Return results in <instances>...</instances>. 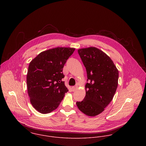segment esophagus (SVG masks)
Listing matches in <instances>:
<instances>
[{
	"label": "esophagus",
	"mask_w": 146,
	"mask_h": 146,
	"mask_svg": "<svg viewBox=\"0 0 146 146\" xmlns=\"http://www.w3.org/2000/svg\"><path fill=\"white\" fill-rule=\"evenodd\" d=\"M78 89V86H72V88H71V89H72V90L73 91V92H74V91H75L76 89Z\"/></svg>",
	"instance_id": "34e87169"
}]
</instances>
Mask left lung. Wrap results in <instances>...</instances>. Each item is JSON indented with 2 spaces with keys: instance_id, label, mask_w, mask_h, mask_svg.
I'll return each mask as SVG.
<instances>
[{
  "instance_id": "8db88e82",
  "label": "left lung",
  "mask_w": 146,
  "mask_h": 146,
  "mask_svg": "<svg viewBox=\"0 0 146 146\" xmlns=\"http://www.w3.org/2000/svg\"><path fill=\"white\" fill-rule=\"evenodd\" d=\"M86 70L85 97L77 102L86 115L95 116L104 110L112 100L118 85L119 71L110 57L100 49L90 46L78 49Z\"/></svg>"
}]
</instances>
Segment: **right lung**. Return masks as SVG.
<instances>
[{
    "label": "right lung",
    "instance_id": "1",
    "mask_svg": "<svg viewBox=\"0 0 146 146\" xmlns=\"http://www.w3.org/2000/svg\"><path fill=\"white\" fill-rule=\"evenodd\" d=\"M75 48L57 47L40 53L29 64L26 82L32 106L42 114L58 107L68 90L62 79L63 68Z\"/></svg>",
    "mask_w": 146,
    "mask_h": 146
}]
</instances>
